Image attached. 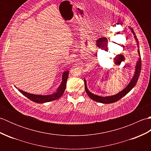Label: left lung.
<instances>
[{
	"mask_svg": "<svg viewBox=\"0 0 151 151\" xmlns=\"http://www.w3.org/2000/svg\"><path fill=\"white\" fill-rule=\"evenodd\" d=\"M130 30L132 32V33L134 34V37L135 38V40L136 41L137 46L138 47V50H137V52L139 54V59L137 60L136 66V69H135V73H134V76L132 77L131 81L129 84L126 88L123 89L121 91L119 92L118 93L115 94L114 95H111V96H106V97H102V96H99L97 95H95L92 93L91 92L89 91L87 87V84H86V81L84 79V84H85V89L88 95L90 97L92 100L95 101H97L99 102H101V103H104V104H110V103H114L115 102H117V101L119 100L122 97H123L124 95H126L128 93H129L131 89H132L134 86H136V83L137 82V80L140 75L141 72V68H142V61H141V56H140V52H139V42L138 40H137V38L136 36L135 32H134V30L132 28H129Z\"/></svg>",
	"mask_w": 151,
	"mask_h": 151,
	"instance_id": "left-lung-1",
	"label": "left lung"
}]
</instances>
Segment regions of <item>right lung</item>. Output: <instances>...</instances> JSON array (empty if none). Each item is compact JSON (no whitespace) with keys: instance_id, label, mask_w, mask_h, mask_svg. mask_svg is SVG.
<instances>
[{"instance_id":"add662e5","label":"right lung","mask_w":151,"mask_h":151,"mask_svg":"<svg viewBox=\"0 0 151 151\" xmlns=\"http://www.w3.org/2000/svg\"><path fill=\"white\" fill-rule=\"evenodd\" d=\"M68 76H69L68 70H65V71L63 72L62 75V83H61V84L60 85L59 87L58 88L56 91L50 95H35V94L29 93L25 92L24 91L21 90V89H17L21 93L22 95H24L25 97H27L28 99H29L32 101L36 102V103H45V102L55 101L56 99H59L60 97H62V95H63L64 91H65ZM15 87H16V86H15Z\"/></svg>"}]
</instances>
